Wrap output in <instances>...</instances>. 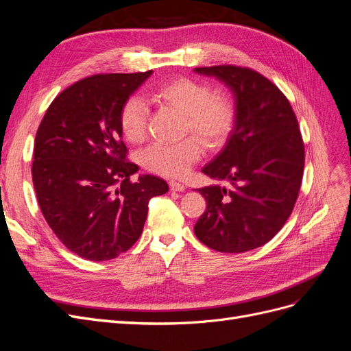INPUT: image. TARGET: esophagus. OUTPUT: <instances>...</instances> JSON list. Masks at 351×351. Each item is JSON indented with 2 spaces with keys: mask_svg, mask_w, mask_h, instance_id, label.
I'll list each match as a JSON object with an SVG mask.
<instances>
[{
  "mask_svg": "<svg viewBox=\"0 0 351 351\" xmlns=\"http://www.w3.org/2000/svg\"><path fill=\"white\" fill-rule=\"evenodd\" d=\"M184 189H186V186L182 184V183H178V182H169V190H171V192H183Z\"/></svg>",
  "mask_w": 351,
  "mask_h": 351,
  "instance_id": "34e87169",
  "label": "esophagus"
}]
</instances>
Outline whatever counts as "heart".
<instances>
[{
  "mask_svg": "<svg viewBox=\"0 0 351 351\" xmlns=\"http://www.w3.org/2000/svg\"><path fill=\"white\" fill-rule=\"evenodd\" d=\"M151 99L162 107L184 114V133H192L208 149H217L228 139L234 127L236 112L231 101L221 93H212L209 84L189 77H176L159 84ZM120 127L132 143L145 139L147 107L137 97L127 99L120 111ZM200 143L195 137L178 143H152L143 155V165L165 177H183L200 158Z\"/></svg>",
  "mask_w": 351,
  "mask_h": 351,
  "instance_id": "1",
  "label": "heart"
}]
</instances>
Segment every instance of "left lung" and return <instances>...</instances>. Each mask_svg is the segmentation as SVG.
Wrapping results in <instances>:
<instances>
[{"label": "left lung", "instance_id": "1", "mask_svg": "<svg viewBox=\"0 0 351 351\" xmlns=\"http://www.w3.org/2000/svg\"><path fill=\"white\" fill-rule=\"evenodd\" d=\"M224 82L234 95L236 120L228 141L202 171L227 180L230 189H199L206 210L196 237L222 253H241L268 243L291 215L300 192L304 145L285 95L247 67H197Z\"/></svg>", "mask_w": 351, "mask_h": 351}]
</instances>
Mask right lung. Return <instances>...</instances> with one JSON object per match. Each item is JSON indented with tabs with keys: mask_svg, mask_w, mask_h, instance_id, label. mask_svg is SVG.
<instances>
[{
	"mask_svg": "<svg viewBox=\"0 0 351 351\" xmlns=\"http://www.w3.org/2000/svg\"><path fill=\"white\" fill-rule=\"evenodd\" d=\"M145 73L93 74L51 102L36 132L32 180L45 221L58 240L88 261H110L141 237L162 178L141 176L127 161L120 111L149 77Z\"/></svg>",
	"mask_w": 351,
	"mask_h": 351,
	"instance_id": "add662e5",
	"label": "right lung"
}]
</instances>
